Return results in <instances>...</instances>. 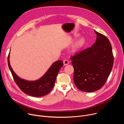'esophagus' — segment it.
<instances>
[{"label": "esophagus", "instance_id": "1", "mask_svg": "<svg viewBox=\"0 0 124 124\" xmlns=\"http://www.w3.org/2000/svg\"><path fill=\"white\" fill-rule=\"evenodd\" d=\"M69 61L67 59L64 60L63 61V64L64 65H67L69 64Z\"/></svg>", "mask_w": 124, "mask_h": 124}]
</instances>
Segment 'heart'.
<instances>
[{"label": "heart", "instance_id": "heart-1", "mask_svg": "<svg viewBox=\"0 0 124 124\" xmlns=\"http://www.w3.org/2000/svg\"><path fill=\"white\" fill-rule=\"evenodd\" d=\"M85 43V40L84 38H81L80 39H79L75 44V46H74V50H78L79 49H80L81 48H82L84 44Z\"/></svg>", "mask_w": 124, "mask_h": 124}]
</instances>
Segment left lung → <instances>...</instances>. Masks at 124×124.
Masks as SVG:
<instances>
[{
    "mask_svg": "<svg viewBox=\"0 0 124 124\" xmlns=\"http://www.w3.org/2000/svg\"><path fill=\"white\" fill-rule=\"evenodd\" d=\"M94 31L97 39L93 45L70 58L74 68L75 84L78 89L87 92H95L104 85L114 62L109 40Z\"/></svg>",
    "mask_w": 124,
    "mask_h": 124,
    "instance_id": "obj_1",
    "label": "left lung"
}]
</instances>
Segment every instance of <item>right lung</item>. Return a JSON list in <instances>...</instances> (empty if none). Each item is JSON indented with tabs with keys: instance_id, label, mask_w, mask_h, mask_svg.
I'll return each mask as SVG.
<instances>
[{
	"instance_id": "add662e5",
	"label": "right lung",
	"mask_w": 124,
	"mask_h": 124,
	"mask_svg": "<svg viewBox=\"0 0 124 124\" xmlns=\"http://www.w3.org/2000/svg\"><path fill=\"white\" fill-rule=\"evenodd\" d=\"M9 56V54L8 56V66L16 83L23 93L35 97L45 96L51 91L54 86L59 70L63 65L62 61H56L50 66L46 73L41 78L36 81H27L19 78L13 71L10 64Z\"/></svg>"
}]
</instances>
